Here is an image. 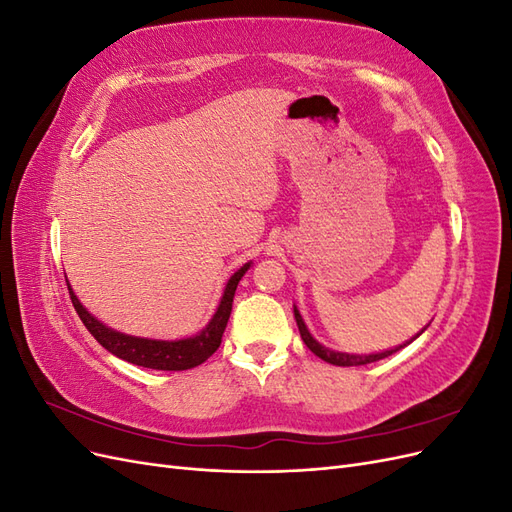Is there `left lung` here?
Instances as JSON below:
<instances>
[{
	"label": "left lung",
	"mask_w": 512,
	"mask_h": 512,
	"mask_svg": "<svg viewBox=\"0 0 512 512\" xmlns=\"http://www.w3.org/2000/svg\"><path fill=\"white\" fill-rule=\"evenodd\" d=\"M294 320H297V327H299V333H301V339L305 342V346L312 350L318 359H322V361H327V363H331V365H339V367H354V365H367V363H374V361H380V359H386V356H391V354H395V352H399L401 348H406L408 344H412L414 339L421 335L427 327L421 331V333H416L412 339H408V342H404V344H399V346H395V348H389V350H382V352H371V354H350V352H339V350H331V348H327V346H322L318 339L309 333V329H307V324H305V320H303V316H301V312L297 309V305H294Z\"/></svg>",
	"instance_id": "8db88e82"
}]
</instances>
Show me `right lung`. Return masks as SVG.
I'll return each instance as SVG.
<instances>
[{
  "instance_id": "obj_1",
  "label": "right lung",
  "mask_w": 512,
  "mask_h": 512,
  "mask_svg": "<svg viewBox=\"0 0 512 512\" xmlns=\"http://www.w3.org/2000/svg\"><path fill=\"white\" fill-rule=\"evenodd\" d=\"M252 267V260L245 262L241 269L230 275V280L224 286L222 299L215 307V314L205 324V329H200L192 337L183 339H149V337H136L115 331L106 327L102 320H98L94 314L87 312V307L76 297L70 282V299L76 309V314L83 320L87 331L98 339V344L106 348L111 354L119 356V359L128 361L132 365H141L147 369H162V371H183L192 369L200 363H205L209 356L220 348L222 335L228 324L230 312H232V299H235V290L241 282V277Z\"/></svg>"
}]
</instances>
